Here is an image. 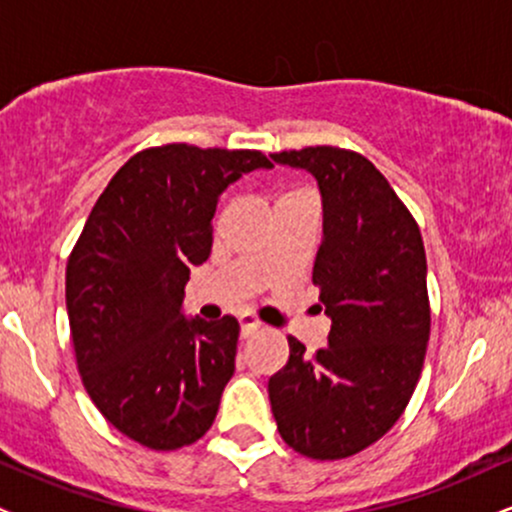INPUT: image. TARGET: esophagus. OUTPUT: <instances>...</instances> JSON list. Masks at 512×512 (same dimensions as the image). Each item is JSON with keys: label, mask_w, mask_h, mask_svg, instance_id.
Listing matches in <instances>:
<instances>
[{"label": "esophagus", "mask_w": 512, "mask_h": 512, "mask_svg": "<svg viewBox=\"0 0 512 512\" xmlns=\"http://www.w3.org/2000/svg\"><path fill=\"white\" fill-rule=\"evenodd\" d=\"M238 322H240V337H243V339H248L255 332L262 330V322L257 320V317H252V315H240Z\"/></svg>", "instance_id": "34e87169"}]
</instances>
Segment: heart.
Instances as JSON below:
<instances>
[{"label": "heart", "instance_id": "b5f03b06", "mask_svg": "<svg viewBox=\"0 0 512 512\" xmlns=\"http://www.w3.org/2000/svg\"><path fill=\"white\" fill-rule=\"evenodd\" d=\"M298 195H305V192H289V195H286V197H281L279 202H284V199H291V197H298Z\"/></svg>", "mask_w": 512, "mask_h": 512}]
</instances>
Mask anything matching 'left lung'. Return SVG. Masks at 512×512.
I'll list each match as a JSON object with an SVG mask.
<instances>
[{"mask_svg": "<svg viewBox=\"0 0 512 512\" xmlns=\"http://www.w3.org/2000/svg\"><path fill=\"white\" fill-rule=\"evenodd\" d=\"M303 168L322 197L313 284L332 320L327 346L269 378L281 438L313 460H342L383 438L409 404L424 368L431 310L421 231L385 175L337 146L272 154Z\"/></svg>", "mask_w": 512, "mask_h": 512, "instance_id": "1", "label": "left lung"}]
</instances>
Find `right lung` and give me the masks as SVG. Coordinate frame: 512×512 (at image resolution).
<instances>
[{"instance_id":"obj_1","label":"right lung","mask_w":512,"mask_h":512,"mask_svg":"<svg viewBox=\"0 0 512 512\" xmlns=\"http://www.w3.org/2000/svg\"><path fill=\"white\" fill-rule=\"evenodd\" d=\"M272 168L260 151L166 144L113 175L67 262V313L98 411L151 450L195 443L236 370L238 320L185 317L190 267L207 262L228 185Z\"/></svg>"}]
</instances>
